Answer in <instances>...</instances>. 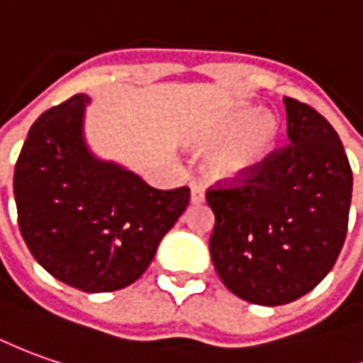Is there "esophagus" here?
Listing matches in <instances>:
<instances>
[{
	"label": "esophagus",
	"instance_id": "1",
	"mask_svg": "<svg viewBox=\"0 0 363 363\" xmlns=\"http://www.w3.org/2000/svg\"><path fill=\"white\" fill-rule=\"evenodd\" d=\"M191 201L194 202V204H201V202L204 201V186H202V184H192Z\"/></svg>",
	"mask_w": 363,
	"mask_h": 363
}]
</instances>
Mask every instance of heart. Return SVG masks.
<instances>
[{
  "label": "heart",
  "mask_w": 363,
  "mask_h": 363,
  "mask_svg": "<svg viewBox=\"0 0 363 363\" xmlns=\"http://www.w3.org/2000/svg\"><path fill=\"white\" fill-rule=\"evenodd\" d=\"M258 114V107H236L218 119L213 129L202 137V145L206 147L226 143L213 159V172L216 177H248L264 167V162L274 155L282 139V123L270 113L260 118Z\"/></svg>",
  "instance_id": "obj_1"
}]
</instances>
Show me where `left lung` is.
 I'll return each mask as SVG.
<instances>
[{
	"mask_svg": "<svg viewBox=\"0 0 363 363\" xmlns=\"http://www.w3.org/2000/svg\"><path fill=\"white\" fill-rule=\"evenodd\" d=\"M288 145L258 171L206 191L211 256L223 284L246 302L282 306L314 290L347 233L352 167L334 127L284 97Z\"/></svg>",
	"mask_w": 363,
	"mask_h": 363,
	"instance_id": "1",
	"label": "left lung"
}]
</instances>
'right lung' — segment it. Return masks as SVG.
Here are the masks:
<instances>
[{
	"mask_svg": "<svg viewBox=\"0 0 363 363\" xmlns=\"http://www.w3.org/2000/svg\"><path fill=\"white\" fill-rule=\"evenodd\" d=\"M87 103V95H73L29 129L13 174L17 223L29 252L53 278L83 292H113L149 268L191 191H159L97 161L81 130Z\"/></svg>",
	"mask_w": 363,
	"mask_h": 363,
	"instance_id": "obj_1",
	"label": "right lung"
}]
</instances>
